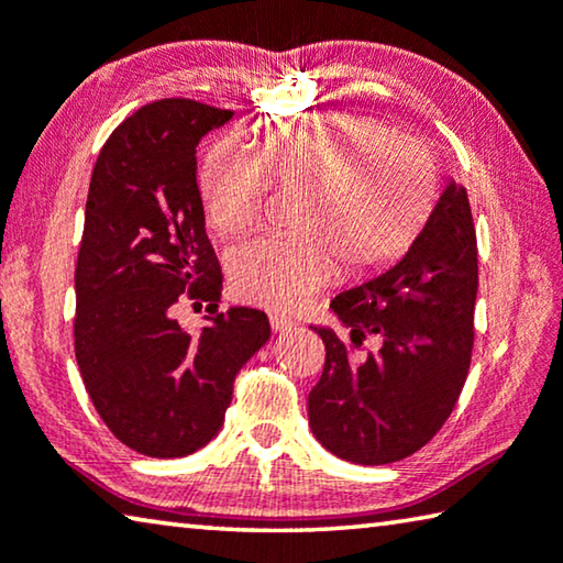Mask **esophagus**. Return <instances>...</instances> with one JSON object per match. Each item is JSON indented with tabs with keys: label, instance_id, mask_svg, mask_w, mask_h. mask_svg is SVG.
<instances>
[{
	"label": "esophagus",
	"instance_id": "34e87169",
	"mask_svg": "<svg viewBox=\"0 0 563 563\" xmlns=\"http://www.w3.org/2000/svg\"><path fill=\"white\" fill-rule=\"evenodd\" d=\"M271 325L275 333H290V330H296V320L288 318V316H271Z\"/></svg>",
	"mask_w": 563,
	"mask_h": 563
}]
</instances>
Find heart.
Instances as JSON below:
<instances>
[{
    "mask_svg": "<svg viewBox=\"0 0 563 563\" xmlns=\"http://www.w3.org/2000/svg\"><path fill=\"white\" fill-rule=\"evenodd\" d=\"M271 183L302 187L300 238L235 245L228 275L243 298L292 308L330 280L335 257L351 275L388 267L413 243L439 192V167L421 140L363 114H316L267 124L247 150L225 140L200 173L205 210L222 233L261 218Z\"/></svg>",
    "mask_w": 563,
    "mask_h": 563,
    "instance_id": "b5f03b06",
    "label": "heart"
}]
</instances>
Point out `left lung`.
Masks as SVG:
<instances>
[{
	"instance_id": "left-lung-1",
	"label": "left lung",
	"mask_w": 563,
	"mask_h": 563,
	"mask_svg": "<svg viewBox=\"0 0 563 563\" xmlns=\"http://www.w3.org/2000/svg\"><path fill=\"white\" fill-rule=\"evenodd\" d=\"M478 292V250L466 187L449 183L408 253L376 278L330 300L351 335L310 325L325 343L308 421L333 456L383 466L439 433L468 376ZM382 341L363 360L352 345Z\"/></svg>"
}]
</instances>
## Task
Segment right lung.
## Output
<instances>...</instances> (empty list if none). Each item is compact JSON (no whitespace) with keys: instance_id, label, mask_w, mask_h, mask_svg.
Segmentation results:
<instances>
[{"instance_id":"right-lung-1","label":"right lung","mask_w":563,"mask_h":563,"mask_svg":"<svg viewBox=\"0 0 563 563\" xmlns=\"http://www.w3.org/2000/svg\"><path fill=\"white\" fill-rule=\"evenodd\" d=\"M233 112L157 100L97 157L75 267V355L107 428L132 451L183 459L216 439L240 368L271 338L263 310L218 313L222 273L205 233L198 150ZM183 299L210 301L192 336Z\"/></svg>"}]
</instances>
